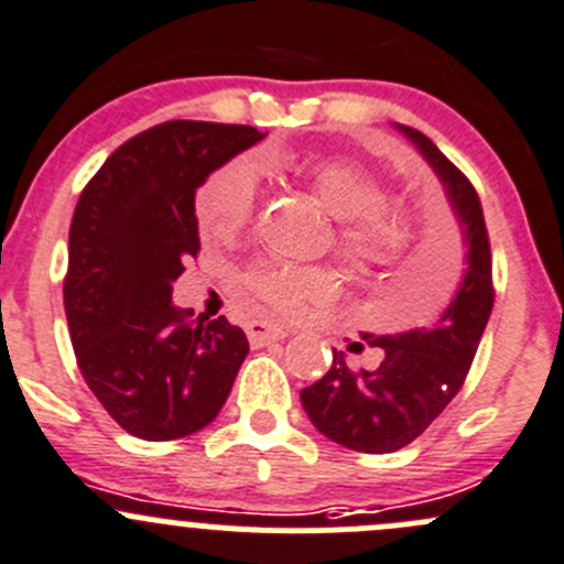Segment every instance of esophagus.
<instances>
[{"label": "esophagus", "instance_id": "esophagus-1", "mask_svg": "<svg viewBox=\"0 0 564 564\" xmlns=\"http://www.w3.org/2000/svg\"><path fill=\"white\" fill-rule=\"evenodd\" d=\"M246 333H248L250 344L264 346V344H270V340L286 338L289 329L278 327V324H272V322H264V318H253V322L246 324Z\"/></svg>", "mask_w": 564, "mask_h": 564}]
</instances>
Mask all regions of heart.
<instances>
[{
	"label": "heart",
	"instance_id": "obj_1",
	"mask_svg": "<svg viewBox=\"0 0 564 564\" xmlns=\"http://www.w3.org/2000/svg\"><path fill=\"white\" fill-rule=\"evenodd\" d=\"M283 169L303 176L338 226V248L362 272H388L401 264L412 231L406 215L384 202V187L355 161H283ZM259 174L248 158H235L215 169L196 193V220L213 240H229L253 218ZM250 297L281 316L324 305L338 294V272L327 264H275L264 261L242 275Z\"/></svg>",
	"mask_w": 564,
	"mask_h": 564
}]
</instances>
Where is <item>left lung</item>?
<instances>
[{"mask_svg": "<svg viewBox=\"0 0 564 564\" xmlns=\"http://www.w3.org/2000/svg\"><path fill=\"white\" fill-rule=\"evenodd\" d=\"M440 176L464 240V275L451 305L429 327L406 333H362L382 349L373 371H351L344 351L333 349V366L300 392L305 414L327 440L357 453H392L417 440L456 398L475 360L494 308L491 246L480 198L440 147L420 130L395 124Z\"/></svg>", "mask_w": 564, "mask_h": 564, "instance_id": "8db88e82", "label": "left lung"}]
</instances>
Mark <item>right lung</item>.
<instances>
[{"label":"right lung","instance_id":"right-lung-1","mask_svg":"<svg viewBox=\"0 0 564 564\" xmlns=\"http://www.w3.org/2000/svg\"><path fill=\"white\" fill-rule=\"evenodd\" d=\"M264 139L250 124H155L108 155L70 224L65 314L84 382L128 434L191 436L218 417L248 338L226 316L191 324L172 303L196 259V191Z\"/></svg>","mask_w":564,"mask_h":564}]
</instances>
